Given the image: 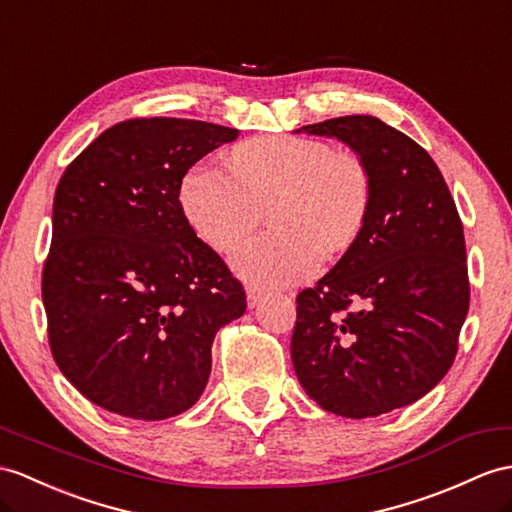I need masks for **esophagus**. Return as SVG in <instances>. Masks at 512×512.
Segmentation results:
<instances>
[{"mask_svg": "<svg viewBox=\"0 0 512 512\" xmlns=\"http://www.w3.org/2000/svg\"><path fill=\"white\" fill-rule=\"evenodd\" d=\"M263 291L260 289H254V286H249L247 289V304H249V308H254V306H258V302L260 299H263Z\"/></svg>", "mask_w": 512, "mask_h": 512, "instance_id": "obj_1", "label": "esophagus"}]
</instances>
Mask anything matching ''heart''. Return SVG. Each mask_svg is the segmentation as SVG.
Returning <instances> with one entry per match:
<instances>
[{
	"label": "heart",
	"instance_id": "obj_1",
	"mask_svg": "<svg viewBox=\"0 0 512 512\" xmlns=\"http://www.w3.org/2000/svg\"><path fill=\"white\" fill-rule=\"evenodd\" d=\"M230 162H195L180 182V206L199 239L226 252L273 204L276 232L232 252V267L245 280L263 286L306 280L323 252L341 254L363 232L373 184L358 154L308 136H265L236 145Z\"/></svg>",
	"mask_w": 512,
	"mask_h": 512
}]
</instances>
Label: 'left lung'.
<instances>
[{
  "label": "left lung",
  "instance_id": "obj_1",
  "mask_svg": "<svg viewBox=\"0 0 512 512\" xmlns=\"http://www.w3.org/2000/svg\"><path fill=\"white\" fill-rule=\"evenodd\" d=\"M297 132L350 145L373 184L356 243L297 295V380L328 413H391L432 391L456 358L469 310L463 223L426 149L378 117H336Z\"/></svg>",
  "mask_w": 512,
  "mask_h": 512
}]
</instances>
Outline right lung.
<instances>
[{"label":"right lung","mask_w":512,"mask_h":512,"mask_svg":"<svg viewBox=\"0 0 512 512\" xmlns=\"http://www.w3.org/2000/svg\"><path fill=\"white\" fill-rule=\"evenodd\" d=\"M239 130L173 117L108 128L62 173L43 267L58 369L121 417L189 410L215 334L245 308L243 284L186 221L180 182Z\"/></svg>","instance_id":"obj_1"}]
</instances>
